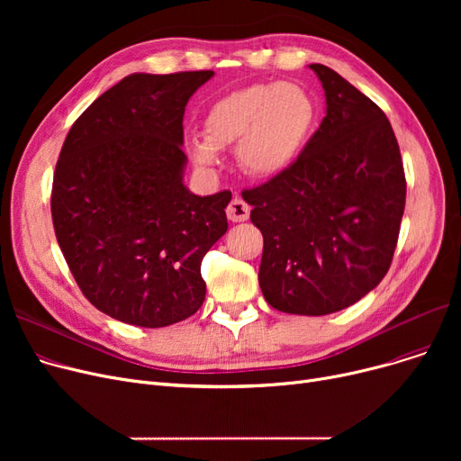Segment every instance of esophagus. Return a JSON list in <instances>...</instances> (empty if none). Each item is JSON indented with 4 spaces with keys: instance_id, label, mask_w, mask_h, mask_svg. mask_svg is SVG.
Instances as JSON below:
<instances>
[{
    "instance_id": "obj_1",
    "label": "esophagus",
    "mask_w": 461,
    "mask_h": 461,
    "mask_svg": "<svg viewBox=\"0 0 461 461\" xmlns=\"http://www.w3.org/2000/svg\"><path fill=\"white\" fill-rule=\"evenodd\" d=\"M226 214H228V218H230L231 222H245L247 218L250 216V205L243 198L235 196L230 202V205L226 207Z\"/></svg>"
}]
</instances>
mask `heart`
I'll list each match as a JSON object with an SVG mask.
<instances>
[{
	"instance_id": "1",
	"label": "heart",
	"mask_w": 461,
	"mask_h": 461,
	"mask_svg": "<svg viewBox=\"0 0 461 461\" xmlns=\"http://www.w3.org/2000/svg\"><path fill=\"white\" fill-rule=\"evenodd\" d=\"M318 123V104L299 84H252L218 99L203 121L205 138L192 140L198 166L218 162V149L237 145V160L254 177H275L292 166Z\"/></svg>"
}]
</instances>
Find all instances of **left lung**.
<instances>
[{"instance_id":"1","label":"left lung","mask_w":461,"mask_h":461,"mask_svg":"<svg viewBox=\"0 0 461 461\" xmlns=\"http://www.w3.org/2000/svg\"><path fill=\"white\" fill-rule=\"evenodd\" d=\"M327 115L285 172L245 188L263 235L259 287L299 316L344 310L383 280L396 250L405 174L389 119L332 68L313 63Z\"/></svg>"}]
</instances>
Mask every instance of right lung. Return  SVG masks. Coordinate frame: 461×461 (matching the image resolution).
<instances>
[{"label":"right lung","instance_id":"obj_1","mask_svg":"<svg viewBox=\"0 0 461 461\" xmlns=\"http://www.w3.org/2000/svg\"><path fill=\"white\" fill-rule=\"evenodd\" d=\"M212 70L131 75L70 127L52 185L59 249L86 299L138 327L190 318L205 299L202 259L228 230L231 192L183 185V115Z\"/></svg>","mask_w":461,"mask_h":461}]
</instances>
